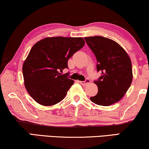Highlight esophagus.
Returning a JSON list of instances; mask_svg holds the SVG:
<instances>
[{
	"mask_svg": "<svg viewBox=\"0 0 149 149\" xmlns=\"http://www.w3.org/2000/svg\"><path fill=\"white\" fill-rule=\"evenodd\" d=\"M79 83H80L82 85H86L89 84V83H90V81H89V79H87L86 80L84 81H79Z\"/></svg>",
	"mask_w": 149,
	"mask_h": 149,
	"instance_id": "34e87169",
	"label": "esophagus"
}]
</instances>
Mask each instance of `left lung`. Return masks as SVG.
<instances>
[{"label": "left lung", "mask_w": 149, "mask_h": 149, "mask_svg": "<svg viewBox=\"0 0 149 149\" xmlns=\"http://www.w3.org/2000/svg\"><path fill=\"white\" fill-rule=\"evenodd\" d=\"M87 45L95 55L97 72L101 76L95 84L98 92L90 97L93 103L110 106L119 101L131 85L132 62L125 51L117 42L100 36L85 37Z\"/></svg>", "instance_id": "left-lung-1"}]
</instances>
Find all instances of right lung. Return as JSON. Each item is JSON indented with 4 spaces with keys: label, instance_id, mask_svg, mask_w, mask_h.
Instances as JSON below:
<instances>
[{
    "label": "right lung",
    "instance_id": "right-lung-1",
    "mask_svg": "<svg viewBox=\"0 0 149 149\" xmlns=\"http://www.w3.org/2000/svg\"><path fill=\"white\" fill-rule=\"evenodd\" d=\"M81 37H48L36 42L24 62V85L30 96L43 106L60 102L74 83L69 73L59 71L68 68V59L84 46Z\"/></svg>",
    "mask_w": 149,
    "mask_h": 149
}]
</instances>
